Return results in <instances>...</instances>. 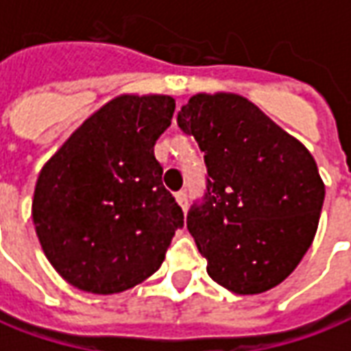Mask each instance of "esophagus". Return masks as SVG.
<instances>
[{
    "instance_id": "obj_1",
    "label": "esophagus",
    "mask_w": 351,
    "mask_h": 351,
    "mask_svg": "<svg viewBox=\"0 0 351 351\" xmlns=\"http://www.w3.org/2000/svg\"><path fill=\"white\" fill-rule=\"evenodd\" d=\"M175 197H176V203L182 207V210H186V207H188V197H186V192H176Z\"/></svg>"
}]
</instances>
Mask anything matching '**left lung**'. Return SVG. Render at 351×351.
<instances>
[{"mask_svg": "<svg viewBox=\"0 0 351 351\" xmlns=\"http://www.w3.org/2000/svg\"><path fill=\"white\" fill-rule=\"evenodd\" d=\"M178 127L205 152L207 193L188 230L207 274L235 295H261L302 261L319 224L325 184L302 142L235 93H197Z\"/></svg>", "mask_w": 351, "mask_h": 351, "instance_id": "8db88e82", "label": "left lung"}]
</instances>
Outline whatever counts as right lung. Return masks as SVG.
<instances>
[{"label":"right lung","mask_w":351,"mask_h":351,"mask_svg":"<svg viewBox=\"0 0 351 351\" xmlns=\"http://www.w3.org/2000/svg\"><path fill=\"white\" fill-rule=\"evenodd\" d=\"M173 112L169 95H119L41 169L32 218L47 261L70 285L116 295L161 266L184 224L154 156Z\"/></svg>","instance_id":"1"}]
</instances>
